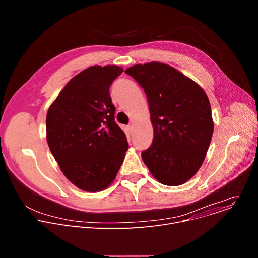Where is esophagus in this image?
Segmentation results:
<instances>
[{
    "label": "esophagus",
    "instance_id": "1",
    "mask_svg": "<svg viewBox=\"0 0 258 258\" xmlns=\"http://www.w3.org/2000/svg\"><path fill=\"white\" fill-rule=\"evenodd\" d=\"M127 128H128V131H130V132H133V130H134V125H133V124H128V125H127Z\"/></svg>",
    "mask_w": 258,
    "mask_h": 258
}]
</instances>
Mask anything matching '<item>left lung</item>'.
I'll list each match as a JSON object with an SVG mask.
<instances>
[{
    "mask_svg": "<svg viewBox=\"0 0 258 258\" xmlns=\"http://www.w3.org/2000/svg\"><path fill=\"white\" fill-rule=\"evenodd\" d=\"M148 99L154 138L142 159L163 185L179 186L201 167L213 133L209 100L203 89L175 68L150 62L124 71Z\"/></svg>",
    "mask_w": 258,
    "mask_h": 258,
    "instance_id": "left-lung-1",
    "label": "left lung"
}]
</instances>
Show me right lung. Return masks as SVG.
<instances>
[{
    "instance_id": "1",
    "label": "right lung",
    "mask_w": 258,
    "mask_h": 258,
    "mask_svg": "<svg viewBox=\"0 0 258 258\" xmlns=\"http://www.w3.org/2000/svg\"><path fill=\"white\" fill-rule=\"evenodd\" d=\"M122 71L116 65L83 70L48 110L49 148L64 175L87 192L102 191L114 180L128 149L109 94Z\"/></svg>"
}]
</instances>
